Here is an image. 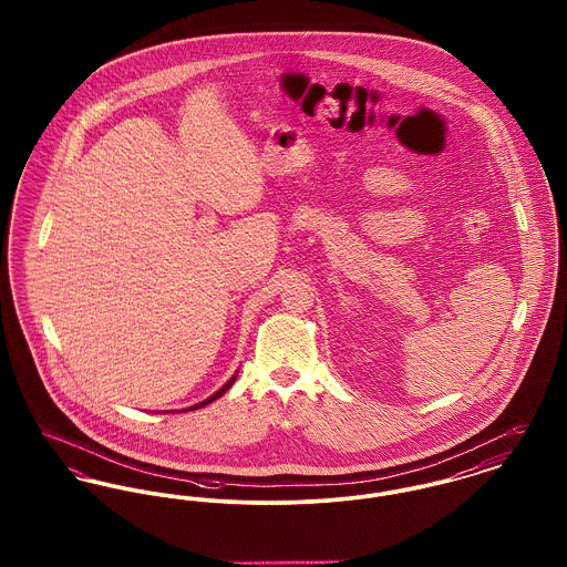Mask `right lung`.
Wrapping results in <instances>:
<instances>
[{
	"label": "right lung",
	"mask_w": 567,
	"mask_h": 567,
	"mask_svg": "<svg viewBox=\"0 0 567 567\" xmlns=\"http://www.w3.org/2000/svg\"><path fill=\"white\" fill-rule=\"evenodd\" d=\"M235 379H237V372H235L234 377H231V379H229V381H227V383H225V385H223V388H220L216 394H212L209 399L200 400V402L193 404V406H188V409H182V411H197V409H200V406H205V404H209V402H214V400L220 399V396H223V394H227V390L234 385Z\"/></svg>",
	"instance_id": "add662e5"
}]
</instances>
